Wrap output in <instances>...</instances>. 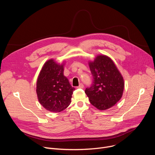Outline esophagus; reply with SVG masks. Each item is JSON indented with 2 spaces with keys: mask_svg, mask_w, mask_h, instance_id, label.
Segmentation results:
<instances>
[{
  "mask_svg": "<svg viewBox=\"0 0 155 155\" xmlns=\"http://www.w3.org/2000/svg\"><path fill=\"white\" fill-rule=\"evenodd\" d=\"M84 87V85L82 84H80L79 86H78V87H77V88H83Z\"/></svg>",
  "mask_w": 155,
  "mask_h": 155,
  "instance_id": "esophagus-1",
  "label": "esophagus"
}]
</instances>
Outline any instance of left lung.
Wrapping results in <instances>:
<instances>
[{"label": "left lung", "instance_id": "8db88e82", "mask_svg": "<svg viewBox=\"0 0 155 155\" xmlns=\"http://www.w3.org/2000/svg\"><path fill=\"white\" fill-rule=\"evenodd\" d=\"M94 81L85 92L92 105L99 110L114 106L121 99L124 82L113 61L106 55H98L88 63Z\"/></svg>", "mask_w": 155, "mask_h": 155}]
</instances>
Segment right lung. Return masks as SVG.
<instances>
[{"label": "right lung", "instance_id": "1", "mask_svg": "<svg viewBox=\"0 0 155 155\" xmlns=\"http://www.w3.org/2000/svg\"><path fill=\"white\" fill-rule=\"evenodd\" d=\"M64 64L54 60H48L41 70L36 84V93L39 103L47 110L59 112L71 103L75 88L64 76Z\"/></svg>", "mask_w": 155, "mask_h": 155}]
</instances>
